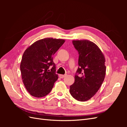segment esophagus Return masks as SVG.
Here are the masks:
<instances>
[{
	"label": "esophagus",
	"mask_w": 127,
	"mask_h": 127,
	"mask_svg": "<svg viewBox=\"0 0 127 127\" xmlns=\"http://www.w3.org/2000/svg\"><path fill=\"white\" fill-rule=\"evenodd\" d=\"M66 76V75H59V77L61 78H63Z\"/></svg>",
	"instance_id": "obj_1"
}]
</instances>
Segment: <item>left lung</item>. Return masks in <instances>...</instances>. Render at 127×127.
<instances>
[{"label": "left lung", "instance_id": "obj_1", "mask_svg": "<svg viewBox=\"0 0 127 127\" xmlns=\"http://www.w3.org/2000/svg\"><path fill=\"white\" fill-rule=\"evenodd\" d=\"M79 53V67L70 93L77 101L91 99L98 91L106 74L105 59L98 46L89 40H73Z\"/></svg>", "mask_w": 127, "mask_h": 127}]
</instances>
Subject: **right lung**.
I'll return each instance as SVG.
<instances>
[{"mask_svg":"<svg viewBox=\"0 0 127 127\" xmlns=\"http://www.w3.org/2000/svg\"><path fill=\"white\" fill-rule=\"evenodd\" d=\"M64 42L63 39L44 38L36 41L24 51L20 64L22 79L33 96H45L52 90L58 78L53 56Z\"/></svg>","mask_w":127,"mask_h":127,"instance_id":"obj_1","label":"right lung"}]
</instances>
